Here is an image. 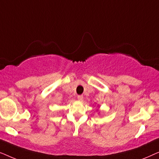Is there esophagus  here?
Masks as SVG:
<instances>
[{"label":"esophagus","instance_id":"34e87169","mask_svg":"<svg viewBox=\"0 0 159 159\" xmlns=\"http://www.w3.org/2000/svg\"><path fill=\"white\" fill-rule=\"evenodd\" d=\"M77 99L79 100V101H82V100H83V96H82V95H78Z\"/></svg>","mask_w":159,"mask_h":159}]
</instances>
